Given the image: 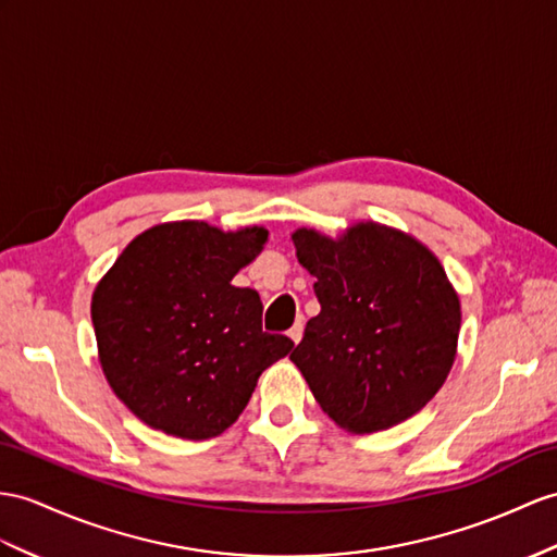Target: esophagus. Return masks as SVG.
<instances>
[{"label":"esophagus","mask_w":557,"mask_h":557,"mask_svg":"<svg viewBox=\"0 0 557 557\" xmlns=\"http://www.w3.org/2000/svg\"><path fill=\"white\" fill-rule=\"evenodd\" d=\"M302 333H305V325H302V321H297V323L293 325V329L288 331V337L297 345V343L302 341Z\"/></svg>","instance_id":"1"}]
</instances>
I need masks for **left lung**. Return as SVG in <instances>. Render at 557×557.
<instances>
[{
    "instance_id": "1",
    "label": "left lung",
    "mask_w": 557,
    "mask_h": 557,
    "mask_svg": "<svg viewBox=\"0 0 557 557\" xmlns=\"http://www.w3.org/2000/svg\"><path fill=\"white\" fill-rule=\"evenodd\" d=\"M290 240L321 305L290 361L323 413L351 435L418 413L449 375L460 331L458 293L437 255L371 220L335 238L300 226Z\"/></svg>"
}]
</instances>
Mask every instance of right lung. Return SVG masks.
<instances>
[{"instance_id":"add662e5","label":"right lung","mask_w":557,"mask_h":557,"mask_svg":"<svg viewBox=\"0 0 557 557\" xmlns=\"http://www.w3.org/2000/svg\"><path fill=\"white\" fill-rule=\"evenodd\" d=\"M264 226L198 220L146 228L91 295L108 385L148 428L210 440L246 409L257 377L293 349L262 331V300L232 278L260 255Z\"/></svg>"}]
</instances>
